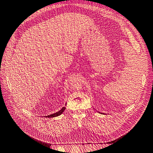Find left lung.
<instances>
[{
    "mask_svg": "<svg viewBox=\"0 0 153 153\" xmlns=\"http://www.w3.org/2000/svg\"><path fill=\"white\" fill-rule=\"evenodd\" d=\"M99 113H101V114H103V113H101V112H99Z\"/></svg>",
    "mask_w": 153,
    "mask_h": 153,
    "instance_id": "left-lung-1",
    "label": "left lung"
}]
</instances>
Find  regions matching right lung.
<instances>
[{
  "mask_svg": "<svg viewBox=\"0 0 153 153\" xmlns=\"http://www.w3.org/2000/svg\"><path fill=\"white\" fill-rule=\"evenodd\" d=\"M66 103L65 106H64V107H62V108L61 110H60L59 111H58V112H55V113H54V114H52L48 115H47V116H44V117L50 118V117H57V116H59V115H61V114L64 112V111L65 110V109H66Z\"/></svg>",
  "mask_w": 153,
  "mask_h": 153,
  "instance_id": "add662e5",
  "label": "right lung"
}]
</instances>
